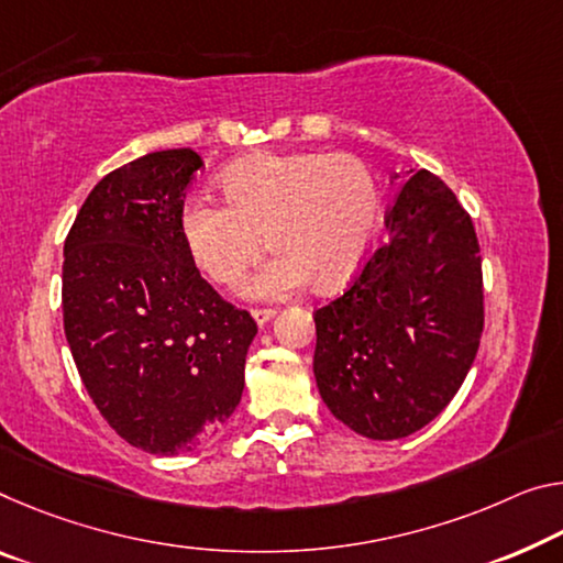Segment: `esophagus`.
I'll return each instance as SVG.
<instances>
[{"label": "esophagus", "instance_id": "1", "mask_svg": "<svg viewBox=\"0 0 563 563\" xmlns=\"http://www.w3.org/2000/svg\"><path fill=\"white\" fill-rule=\"evenodd\" d=\"M250 313H253L257 325H265L267 320H271V318L275 316V310H273V308H253V310H250Z\"/></svg>", "mask_w": 563, "mask_h": 563}]
</instances>
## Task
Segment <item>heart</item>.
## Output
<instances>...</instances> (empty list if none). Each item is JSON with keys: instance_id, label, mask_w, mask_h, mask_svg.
Masks as SVG:
<instances>
[{"instance_id": "b5f03b06", "label": "heart", "mask_w": 563, "mask_h": 563, "mask_svg": "<svg viewBox=\"0 0 563 563\" xmlns=\"http://www.w3.org/2000/svg\"><path fill=\"white\" fill-rule=\"evenodd\" d=\"M228 205L192 198L180 235L192 263L218 285H238L263 250L275 253L245 285V296L285 298L313 280L338 290L358 273L383 218L378 177L347 153L253 155L220 177Z\"/></svg>"}]
</instances>
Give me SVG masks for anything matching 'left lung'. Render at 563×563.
<instances>
[{"label": "left lung", "mask_w": 563, "mask_h": 563, "mask_svg": "<svg viewBox=\"0 0 563 563\" xmlns=\"http://www.w3.org/2000/svg\"><path fill=\"white\" fill-rule=\"evenodd\" d=\"M343 296L318 308L313 373L338 421L373 441L421 431L456 396L484 333L471 216L428 169L410 175Z\"/></svg>", "instance_id": "1"}]
</instances>
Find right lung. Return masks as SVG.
I'll use <instances>...</instances> for the list:
<instances>
[{
    "mask_svg": "<svg viewBox=\"0 0 563 563\" xmlns=\"http://www.w3.org/2000/svg\"><path fill=\"white\" fill-rule=\"evenodd\" d=\"M190 147L112 169L65 240L62 310L97 410L135 449L177 456L216 435L240 404L255 320L202 278L180 235Z\"/></svg>",
    "mask_w": 563,
    "mask_h": 563,
    "instance_id": "add662e5",
    "label": "right lung"
}]
</instances>
